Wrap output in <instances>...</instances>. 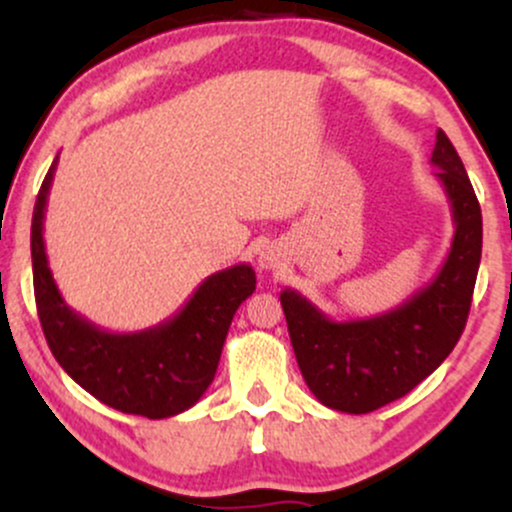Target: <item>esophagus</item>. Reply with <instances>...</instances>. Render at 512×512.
<instances>
[{
	"label": "esophagus",
	"mask_w": 512,
	"mask_h": 512,
	"mask_svg": "<svg viewBox=\"0 0 512 512\" xmlns=\"http://www.w3.org/2000/svg\"><path fill=\"white\" fill-rule=\"evenodd\" d=\"M281 264H284V260H281L279 250L267 248L260 255V269H264V272H276V269H281Z\"/></svg>",
	"instance_id": "34e87169"
}]
</instances>
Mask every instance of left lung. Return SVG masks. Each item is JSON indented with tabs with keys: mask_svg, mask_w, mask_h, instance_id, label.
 Here are the masks:
<instances>
[{
	"mask_svg": "<svg viewBox=\"0 0 512 512\" xmlns=\"http://www.w3.org/2000/svg\"><path fill=\"white\" fill-rule=\"evenodd\" d=\"M431 163L448 195L455 236L424 289L387 313L337 322L298 291H281L289 337L305 385L325 407L368 414L414 390L436 370L467 325L481 260V209L443 129Z\"/></svg>",
	"mask_w": 512,
	"mask_h": 512,
	"instance_id": "8db88e82",
	"label": "left lung"
}]
</instances>
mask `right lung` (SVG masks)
Listing matches in <instances>:
<instances>
[{
  "label": "right lung",
  "instance_id": "obj_1",
  "mask_svg": "<svg viewBox=\"0 0 512 512\" xmlns=\"http://www.w3.org/2000/svg\"><path fill=\"white\" fill-rule=\"evenodd\" d=\"M57 158L33 209L31 257L40 325L52 356L88 395L122 414L168 419L195 407L214 380L233 315L255 291V269L233 264L207 276L168 320L139 332H108L67 305L52 279L43 223Z\"/></svg>",
  "mask_w": 512,
  "mask_h": 512
}]
</instances>
